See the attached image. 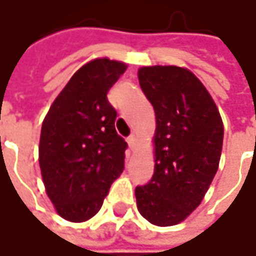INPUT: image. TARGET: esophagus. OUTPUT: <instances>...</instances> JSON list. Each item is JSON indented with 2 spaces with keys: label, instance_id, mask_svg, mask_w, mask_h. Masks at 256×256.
Here are the masks:
<instances>
[{
  "label": "esophagus",
  "instance_id": "esophagus-1",
  "mask_svg": "<svg viewBox=\"0 0 256 256\" xmlns=\"http://www.w3.org/2000/svg\"><path fill=\"white\" fill-rule=\"evenodd\" d=\"M128 146L132 148V150H134V146H136V138L134 136H130L128 139Z\"/></svg>",
  "mask_w": 256,
  "mask_h": 256
}]
</instances>
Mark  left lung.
I'll use <instances>...</instances> for the list:
<instances>
[{
  "label": "left lung",
  "mask_w": 256,
  "mask_h": 256,
  "mask_svg": "<svg viewBox=\"0 0 256 256\" xmlns=\"http://www.w3.org/2000/svg\"><path fill=\"white\" fill-rule=\"evenodd\" d=\"M142 92L156 111L154 175L136 186L139 214L154 226L186 220L202 203L220 166L224 124L203 82L175 65L142 66Z\"/></svg>",
  "instance_id": "obj_1"
}]
</instances>
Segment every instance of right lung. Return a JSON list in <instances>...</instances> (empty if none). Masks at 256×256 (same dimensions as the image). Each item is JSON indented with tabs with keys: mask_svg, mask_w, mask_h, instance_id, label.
Returning a JSON list of instances; mask_svg holds the SVG:
<instances>
[{
	"mask_svg": "<svg viewBox=\"0 0 256 256\" xmlns=\"http://www.w3.org/2000/svg\"><path fill=\"white\" fill-rule=\"evenodd\" d=\"M128 65L98 58L82 65L53 100L41 126L38 162L59 216L84 222L102 208L124 169L128 144L116 132L108 92Z\"/></svg>",
	"mask_w": 256,
	"mask_h": 256,
	"instance_id": "1",
	"label": "right lung"
}]
</instances>
